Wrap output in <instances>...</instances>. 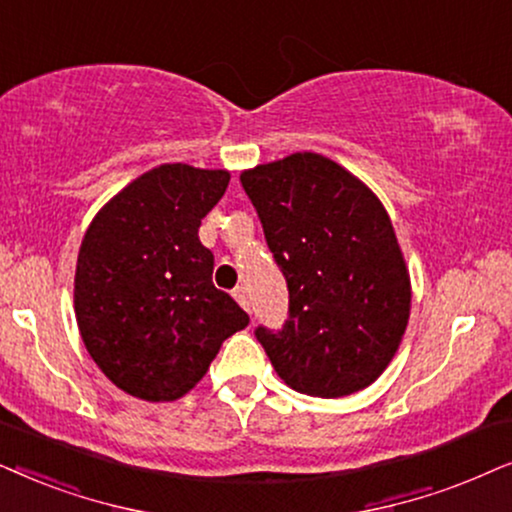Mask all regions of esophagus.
<instances>
[{
	"instance_id": "esophagus-1",
	"label": "esophagus",
	"mask_w": 512,
	"mask_h": 512,
	"mask_svg": "<svg viewBox=\"0 0 512 512\" xmlns=\"http://www.w3.org/2000/svg\"><path fill=\"white\" fill-rule=\"evenodd\" d=\"M234 299H236L238 304L243 306L245 311H250V297H248V290H245L243 285H241V288H236V290H234Z\"/></svg>"
}]
</instances>
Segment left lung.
I'll return each instance as SVG.
<instances>
[{
    "label": "left lung",
    "mask_w": 512,
    "mask_h": 512,
    "mask_svg": "<svg viewBox=\"0 0 512 512\" xmlns=\"http://www.w3.org/2000/svg\"><path fill=\"white\" fill-rule=\"evenodd\" d=\"M290 292L283 330L255 337L285 384L313 398L363 391L391 363L410 271L374 192L327 156L297 152L241 173Z\"/></svg>",
    "instance_id": "obj_1"
}]
</instances>
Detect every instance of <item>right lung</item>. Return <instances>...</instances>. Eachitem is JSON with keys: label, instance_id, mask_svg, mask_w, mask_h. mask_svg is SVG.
<instances>
[{"label": "right lung", "instance_id": "right-lung-1", "mask_svg": "<svg viewBox=\"0 0 512 512\" xmlns=\"http://www.w3.org/2000/svg\"><path fill=\"white\" fill-rule=\"evenodd\" d=\"M229 170L163 163L109 199L88 224L74 274V313L105 377L149 403L182 398L222 342L250 323L213 285L201 220Z\"/></svg>", "mask_w": 512, "mask_h": 512}]
</instances>
